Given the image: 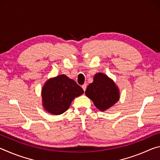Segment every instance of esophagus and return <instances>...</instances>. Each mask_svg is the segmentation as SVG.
<instances>
[{"label":"esophagus","instance_id":"34e87169","mask_svg":"<svg viewBox=\"0 0 160 160\" xmlns=\"http://www.w3.org/2000/svg\"><path fill=\"white\" fill-rule=\"evenodd\" d=\"M82 89H83V90L84 91H85L86 90V88H87V84H83V85H82Z\"/></svg>","mask_w":160,"mask_h":160}]
</instances>
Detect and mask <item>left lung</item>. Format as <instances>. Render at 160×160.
<instances>
[{"label":"left lung","instance_id":"obj_1","mask_svg":"<svg viewBox=\"0 0 160 160\" xmlns=\"http://www.w3.org/2000/svg\"><path fill=\"white\" fill-rule=\"evenodd\" d=\"M85 94L102 112L112 107L119 99L118 90L115 83L101 72L94 75L93 82L88 86Z\"/></svg>","mask_w":160,"mask_h":160}]
</instances>
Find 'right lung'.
<instances>
[{
	"instance_id": "right-lung-1",
	"label": "right lung",
	"mask_w": 160,
	"mask_h": 160,
	"mask_svg": "<svg viewBox=\"0 0 160 160\" xmlns=\"http://www.w3.org/2000/svg\"><path fill=\"white\" fill-rule=\"evenodd\" d=\"M83 92L74 80L65 75H58L48 80L43 88V106L52 114H61L68 109L72 99Z\"/></svg>"
}]
</instances>
